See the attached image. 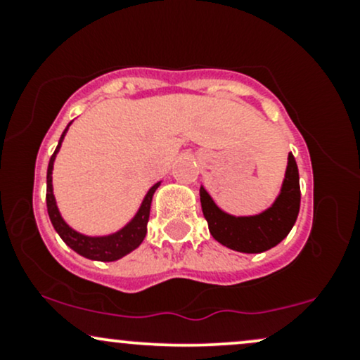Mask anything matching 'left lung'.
<instances>
[{
  "mask_svg": "<svg viewBox=\"0 0 360 360\" xmlns=\"http://www.w3.org/2000/svg\"><path fill=\"white\" fill-rule=\"evenodd\" d=\"M200 200L210 233L214 240L229 249L245 254L269 250L288 237L300 213V172L295 155H288L286 176L278 200L260 214L232 217L221 212L203 186L200 188Z\"/></svg>",
  "mask_w": 360,
  "mask_h": 360,
  "instance_id": "1",
  "label": "left lung"
}]
</instances>
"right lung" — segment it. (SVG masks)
<instances>
[{"instance_id": "obj_1", "label": "right lung", "mask_w": 360, "mask_h": 360, "mask_svg": "<svg viewBox=\"0 0 360 360\" xmlns=\"http://www.w3.org/2000/svg\"><path fill=\"white\" fill-rule=\"evenodd\" d=\"M71 125V123H69ZM68 125V128H69ZM60 135L59 146H57L56 152H53L51 160H49V169H47V212H49V218H51L53 229L56 232L60 235V238L68 243L69 247L74 252L82 255V257L91 259V260H101V262H111V260H118L122 259L123 255L130 254L131 250H135L140 243L143 242L147 233V221H148V214H150V203H152V196H154L155 189L159 188L160 183H157L148 189V193L143 198L142 206L137 212V214L134 217V220L128 223L127 226H123L122 230H118L117 233L106 235V237H86L76 230H72L71 226L68 225L64 220H62L59 210H57L56 205V198H53L52 193V169H53V160H56L57 152H59L62 140H64L65 131Z\"/></svg>"}]
</instances>
